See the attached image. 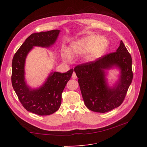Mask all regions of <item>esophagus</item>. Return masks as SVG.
<instances>
[{
	"label": "esophagus",
	"mask_w": 147,
	"mask_h": 147,
	"mask_svg": "<svg viewBox=\"0 0 147 147\" xmlns=\"http://www.w3.org/2000/svg\"><path fill=\"white\" fill-rule=\"evenodd\" d=\"M72 78H73V79H76L77 78V76H76V74L75 73H74V72H73V74H72Z\"/></svg>",
	"instance_id": "obj_1"
}]
</instances>
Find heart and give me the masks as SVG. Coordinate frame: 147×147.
<instances>
[{
  "mask_svg": "<svg viewBox=\"0 0 147 147\" xmlns=\"http://www.w3.org/2000/svg\"><path fill=\"white\" fill-rule=\"evenodd\" d=\"M107 38L95 34L83 36L70 43L69 49L72 54H83V59L87 62L96 60L104 54L109 47ZM62 57L65 61H69L71 54L67 49L62 50Z\"/></svg>",
  "mask_w": 147,
  "mask_h": 147,
  "instance_id": "1",
  "label": "heart"
}]
</instances>
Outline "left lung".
<instances>
[{
	"label": "left lung",
	"instance_id": "left-lung-1",
	"mask_svg": "<svg viewBox=\"0 0 147 147\" xmlns=\"http://www.w3.org/2000/svg\"><path fill=\"white\" fill-rule=\"evenodd\" d=\"M111 69L119 71L118 79L112 86L107 78ZM74 70L86 107L100 113L121 105L133 80L132 59L122 40L116 52L77 65Z\"/></svg>",
	"mask_w": 147,
	"mask_h": 147
}]
</instances>
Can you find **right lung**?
Here are the masks:
<instances>
[{"instance_id":"obj_1","label":"right lung","mask_w":147,"mask_h":147,"mask_svg":"<svg viewBox=\"0 0 147 147\" xmlns=\"http://www.w3.org/2000/svg\"><path fill=\"white\" fill-rule=\"evenodd\" d=\"M60 32L59 30H54L32 34L12 59V87L23 107L37 115H51L58 110L61 104L62 93L74 70L71 69L64 73L52 71L42 85L32 88L25 78L26 59L35 47L49 48L54 45Z\"/></svg>"}]
</instances>
